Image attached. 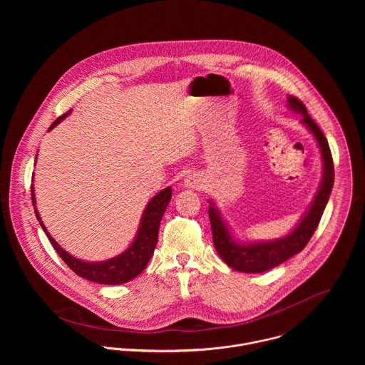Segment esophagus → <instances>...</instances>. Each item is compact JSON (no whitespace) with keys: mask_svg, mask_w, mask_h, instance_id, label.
<instances>
[{"mask_svg":"<svg viewBox=\"0 0 365 365\" xmlns=\"http://www.w3.org/2000/svg\"><path fill=\"white\" fill-rule=\"evenodd\" d=\"M200 185H201V178L198 175H195V174L188 175L185 178V187H188V188H198Z\"/></svg>","mask_w":365,"mask_h":365,"instance_id":"esophagus-1","label":"esophagus"}]
</instances>
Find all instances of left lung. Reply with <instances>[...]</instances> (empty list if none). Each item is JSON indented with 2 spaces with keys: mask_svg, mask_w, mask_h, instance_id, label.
Wrapping results in <instances>:
<instances>
[{
  "mask_svg": "<svg viewBox=\"0 0 365 365\" xmlns=\"http://www.w3.org/2000/svg\"><path fill=\"white\" fill-rule=\"evenodd\" d=\"M288 105L292 110L304 115L302 123L307 125V128L312 132L313 136L319 143L322 157H323L322 184L313 200L311 208L305 213V216L298 223V226L288 236L274 242L249 243V245L236 243L235 239L230 236L229 229L226 227V223L220 217L219 210L213 207H209V220L212 226V237H213L215 249L217 250L222 260L236 271L252 272V274L264 272L291 259L297 253L302 252L308 245V242L311 240L320 222V217L326 208V204L329 201V197L333 188L334 165H333V158H331L327 139L324 138L323 132L316 125V122L308 115L307 106L302 104V101H299L297 97L289 96Z\"/></svg>",
  "mask_w": 365,
  "mask_h": 365,
  "instance_id": "obj_1",
  "label": "left lung"
}]
</instances>
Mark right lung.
Segmentation results:
<instances>
[{"label": "right lung", "instance_id": "obj_1", "mask_svg": "<svg viewBox=\"0 0 365 365\" xmlns=\"http://www.w3.org/2000/svg\"><path fill=\"white\" fill-rule=\"evenodd\" d=\"M68 113H70V110L67 113L58 116L53 122L49 130L53 129L60 120H63ZM31 192H32V204L35 207L34 187H31ZM170 200H171V188L170 187L160 191L156 197H153L143 212L140 226H139L138 235H136L132 246L128 250H125L122 255H119L113 259L103 261V262H87V261L78 260V259L70 256L54 242V239L46 230L36 209H35V215H36L42 229L45 230L48 239L51 240L54 250L61 257V260L70 267L71 271H74L77 275H80L88 281H93V282L105 284V285H118V284H125V282L133 279L135 277H138L145 269L150 257L153 256V252L156 249L157 239H158L160 222H161V217L164 215V210L167 208Z\"/></svg>", "mask_w": 365, "mask_h": 365}]
</instances>
